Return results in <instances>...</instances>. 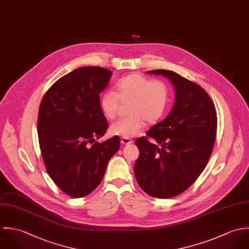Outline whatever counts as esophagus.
I'll return each mask as SVG.
<instances>
[{
    "label": "esophagus",
    "mask_w": 249,
    "mask_h": 249,
    "mask_svg": "<svg viewBox=\"0 0 249 249\" xmlns=\"http://www.w3.org/2000/svg\"><path fill=\"white\" fill-rule=\"evenodd\" d=\"M133 142H134L133 140H130V139H127V138H122V139H121V143H122V144L128 145V144H132Z\"/></svg>",
    "instance_id": "obj_1"
}]
</instances>
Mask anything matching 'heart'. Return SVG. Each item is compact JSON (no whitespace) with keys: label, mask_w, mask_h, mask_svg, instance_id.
I'll list each match as a JSON object with an SVG mask.
<instances>
[{"label":"heart","mask_w":249,"mask_h":249,"mask_svg":"<svg viewBox=\"0 0 249 249\" xmlns=\"http://www.w3.org/2000/svg\"><path fill=\"white\" fill-rule=\"evenodd\" d=\"M119 102L128 103L130 117L119 119L110 125L113 136L133 138L148 123H155L165 113L169 104V89L161 81H153L139 74L128 75L120 79L113 91H107L101 98L104 114L112 119L115 117Z\"/></svg>","instance_id":"b5f03b06"}]
</instances>
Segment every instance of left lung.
Returning <instances> with one entry per match:
<instances>
[{
    "label": "left lung",
    "instance_id": "left-lung-1",
    "mask_svg": "<svg viewBox=\"0 0 249 249\" xmlns=\"http://www.w3.org/2000/svg\"><path fill=\"white\" fill-rule=\"evenodd\" d=\"M167 78L175 101L168 115L140 138L134 172L140 187L150 196L169 198L186 191L204 170L213 148L216 111L198 85L169 70L147 71Z\"/></svg>",
    "mask_w": 249,
    "mask_h": 249
}]
</instances>
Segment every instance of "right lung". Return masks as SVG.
<instances>
[{
	"instance_id": "add662e5",
	"label": "right lung",
	"mask_w": 249,
	"mask_h": 249,
	"mask_svg": "<svg viewBox=\"0 0 249 249\" xmlns=\"http://www.w3.org/2000/svg\"><path fill=\"white\" fill-rule=\"evenodd\" d=\"M111 74L99 66L77 68L51 87L39 107L37 134L45 167L54 184L74 198L99 186L120 147L117 136L96 142L107 130L99 94Z\"/></svg>"
}]
</instances>
